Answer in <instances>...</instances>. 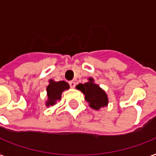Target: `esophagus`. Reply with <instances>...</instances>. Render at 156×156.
<instances>
[{
	"mask_svg": "<svg viewBox=\"0 0 156 156\" xmlns=\"http://www.w3.org/2000/svg\"><path fill=\"white\" fill-rule=\"evenodd\" d=\"M75 82L74 81H70L69 82V85H70V87L71 88H74V87H75Z\"/></svg>",
	"mask_w": 156,
	"mask_h": 156,
	"instance_id": "esophagus-1",
	"label": "esophagus"
}]
</instances>
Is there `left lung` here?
<instances>
[{
    "instance_id": "left-lung-1",
    "label": "left lung",
    "mask_w": 156,
    "mask_h": 156,
    "mask_svg": "<svg viewBox=\"0 0 156 156\" xmlns=\"http://www.w3.org/2000/svg\"><path fill=\"white\" fill-rule=\"evenodd\" d=\"M76 88L85 95V100L91 108L99 111L101 108L108 106V95L100 86L95 83L93 78H88V82L84 84L79 83L76 86Z\"/></svg>"
}]
</instances>
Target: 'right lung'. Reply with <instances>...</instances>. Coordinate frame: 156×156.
<instances>
[{"mask_svg": "<svg viewBox=\"0 0 156 156\" xmlns=\"http://www.w3.org/2000/svg\"><path fill=\"white\" fill-rule=\"evenodd\" d=\"M48 83L49 84L46 88L48 100L45 103V105L47 107L52 106L54 104H56V101L61 100V95L64 90L69 89V85L65 81L56 82L53 79H50Z\"/></svg>", "mask_w": 156, "mask_h": 156, "instance_id": "obj_1", "label": "right lung"}]
</instances>
